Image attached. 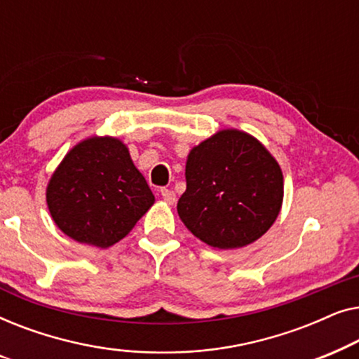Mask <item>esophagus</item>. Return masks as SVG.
Segmentation results:
<instances>
[{"mask_svg": "<svg viewBox=\"0 0 359 359\" xmlns=\"http://www.w3.org/2000/svg\"><path fill=\"white\" fill-rule=\"evenodd\" d=\"M161 198L166 204H175L176 203V194L171 189H161Z\"/></svg>", "mask_w": 359, "mask_h": 359, "instance_id": "esophagus-1", "label": "esophagus"}]
</instances>
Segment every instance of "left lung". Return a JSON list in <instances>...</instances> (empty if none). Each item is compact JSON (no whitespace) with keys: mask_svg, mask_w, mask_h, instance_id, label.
I'll return each instance as SVG.
<instances>
[{"mask_svg":"<svg viewBox=\"0 0 359 359\" xmlns=\"http://www.w3.org/2000/svg\"><path fill=\"white\" fill-rule=\"evenodd\" d=\"M184 176L180 219L215 250L253 243L281 210V166L262 142L243 130H219L193 147Z\"/></svg>","mask_w":359,"mask_h":359,"instance_id":"8db88e82","label":"left lung"}]
</instances>
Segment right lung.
Wrapping results in <instances>:
<instances>
[{
  "label": "right lung",
  "instance_id": "right-lung-1",
  "mask_svg": "<svg viewBox=\"0 0 359 359\" xmlns=\"http://www.w3.org/2000/svg\"><path fill=\"white\" fill-rule=\"evenodd\" d=\"M53 222L78 243L109 248L134 229L155 196L116 137H88L63 156L48 180Z\"/></svg>",
  "mask_w": 359,
  "mask_h": 359
}]
</instances>
